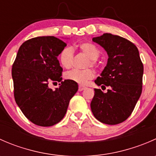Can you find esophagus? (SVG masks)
Instances as JSON below:
<instances>
[{"label": "esophagus", "mask_w": 156, "mask_h": 156, "mask_svg": "<svg viewBox=\"0 0 156 156\" xmlns=\"http://www.w3.org/2000/svg\"><path fill=\"white\" fill-rule=\"evenodd\" d=\"M85 87H84V86H82V85H79L78 86V90L79 91H82V90H84V89H85Z\"/></svg>", "instance_id": "esophagus-1"}]
</instances>
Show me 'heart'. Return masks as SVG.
Masks as SVG:
<instances>
[{
	"instance_id": "b5f03b06",
	"label": "heart",
	"mask_w": 156,
	"mask_h": 156,
	"mask_svg": "<svg viewBox=\"0 0 156 156\" xmlns=\"http://www.w3.org/2000/svg\"><path fill=\"white\" fill-rule=\"evenodd\" d=\"M75 48L78 49L81 53L85 55L89 59L86 63V67H95L97 66V60L100 57V51L97 47L90 42H82L75 45ZM74 54L73 50L70 47L63 48L59 56V62L63 68L70 69L73 63ZM66 78L73 82L80 84H85L88 81L94 77V71L87 69L84 70H72L65 75Z\"/></svg>"
}]
</instances>
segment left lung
<instances>
[{
  "label": "left lung",
  "instance_id": "1",
  "mask_svg": "<svg viewBox=\"0 0 156 156\" xmlns=\"http://www.w3.org/2000/svg\"><path fill=\"white\" fill-rule=\"evenodd\" d=\"M93 41L103 47L108 56L107 65L95 83L108 89L106 93L94 89L91 111L102 123L118 125L128 119L140 97L144 65L137 48L126 38L105 33Z\"/></svg>",
  "mask_w": 156,
  "mask_h": 156
}]
</instances>
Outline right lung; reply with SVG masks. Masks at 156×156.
Masks as SVG:
<instances>
[{
	"label": "right lung",
	"instance_id": "obj_1",
	"mask_svg": "<svg viewBox=\"0 0 156 156\" xmlns=\"http://www.w3.org/2000/svg\"><path fill=\"white\" fill-rule=\"evenodd\" d=\"M66 44L53 36L33 37L20 46L12 64L14 98L33 124L50 127L60 122L69 101L78 89L77 83L62 81V68L57 56ZM61 81L58 88L50 83Z\"/></svg>",
	"mask_w": 156,
	"mask_h": 156
}]
</instances>
